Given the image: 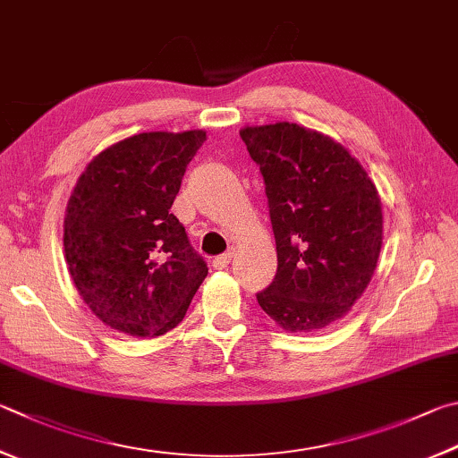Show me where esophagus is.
Masks as SVG:
<instances>
[{
    "instance_id": "esophagus-1",
    "label": "esophagus",
    "mask_w": 458,
    "mask_h": 458,
    "mask_svg": "<svg viewBox=\"0 0 458 458\" xmlns=\"http://www.w3.org/2000/svg\"><path fill=\"white\" fill-rule=\"evenodd\" d=\"M232 258H234V252H232V250L224 252V254H220V256H216V258H214V260H212V266H214V268H226V266L232 262Z\"/></svg>"
}]
</instances>
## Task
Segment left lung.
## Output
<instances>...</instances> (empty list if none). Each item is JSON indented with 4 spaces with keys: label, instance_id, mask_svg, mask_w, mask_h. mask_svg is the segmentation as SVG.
Segmentation results:
<instances>
[{
    "label": "left lung",
    "instance_id": "left-lung-1",
    "mask_svg": "<svg viewBox=\"0 0 458 458\" xmlns=\"http://www.w3.org/2000/svg\"><path fill=\"white\" fill-rule=\"evenodd\" d=\"M264 178L278 268L256 294L284 330L314 332L351 310L377 268L382 208L362 165L296 123L240 130Z\"/></svg>",
    "mask_w": 458,
    "mask_h": 458
}]
</instances>
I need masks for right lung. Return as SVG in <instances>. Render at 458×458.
I'll list each match as a JSON object with an SVG mask.
<instances>
[{
  "label": "right lung",
  "mask_w": 458,
  "mask_h": 458,
  "mask_svg": "<svg viewBox=\"0 0 458 458\" xmlns=\"http://www.w3.org/2000/svg\"><path fill=\"white\" fill-rule=\"evenodd\" d=\"M206 131H148L88 164L64 220L65 262L99 320L131 336H157L184 318L208 274L170 212Z\"/></svg>",
  "instance_id": "add662e5"
}]
</instances>
